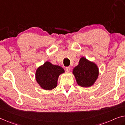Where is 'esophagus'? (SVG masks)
Segmentation results:
<instances>
[{"mask_svg":"<svg viewBox=\"0 0 125 125\" xmlns=\"http://www.w3.org/2000/svg\"><path fill=\"white\" fill-rule=\"evenodd\" d=\"M70 70H71V68L70 66L66 67V68H65V70H66V72H69L70 71Z\"/></svg>","mask_w":125,"mask_h":125,"instance_id":"esophagus-1","label":"esophagus"}]
</instances>
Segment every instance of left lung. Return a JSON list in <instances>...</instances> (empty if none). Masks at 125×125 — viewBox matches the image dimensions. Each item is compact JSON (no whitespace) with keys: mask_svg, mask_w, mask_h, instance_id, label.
I'll return each mask as SVG.
<instances>
[{"mask_svg":"<svg viewBox=\"0 0 125 125\" xmlns=\"http://www.w3.org/2000/svg\"><path fill=\"white\" fill-rule=\"evenodd\" d=\"M76 82L83 87H91L94 83L98 76V69L94 63L82 57L79 64L73 72Z\"/></svg>","mask_w":125,"mask_h":125,"instance_id":"1","label":"left lung"}]
</instances>
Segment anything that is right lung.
<instances>
[{"mask_svg": "<svg viewBox=\"0 0 125 125\" xmlns=\"http://www.w3.org/2000/svg\"><path fill=\"white\" fill-rule=\"evenodd\" d=\"M64 69L58 65H52L49 61L40 66L36 73V80L42 88L51 90L57 86L59 75L64 73Z\"/></svg>", "mask_w": 125, "mask_h": 125, "instance_id": "obj_1", "label": "right lung"}]
</instances>
